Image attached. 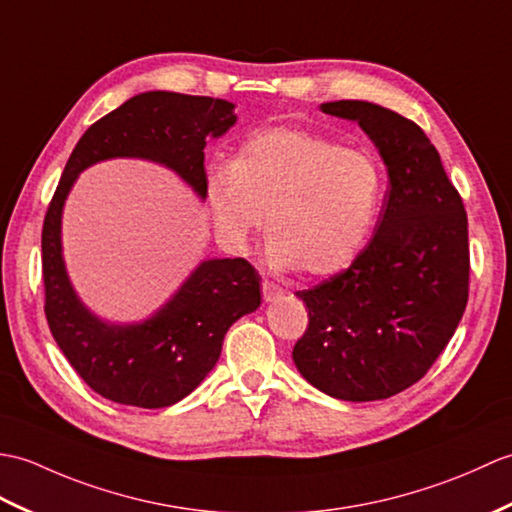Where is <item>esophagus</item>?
<instances>
[{
    "label": "esophagus",
    "mask_w": 512,
    "mask_h": 512,
    "mask_svg": "<svg viewBox=\"0 0 512 512\" xmlns=\"http://www.w3.org/2000/svg\"><path fill=\"white\" fill-rule=\"evenodd\" d=\"M285 293V289L282 287H278V285H274V282H269V280H263V298L267 300V302H271V300H276V298H280V295Z\"/></svg>",
    "instance_id": "34e87169"
}]
</instances>
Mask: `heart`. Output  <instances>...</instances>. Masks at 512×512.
<instances>
[{
	"label": "heart",
	"instance_id": "1",
	"mask_svg": "<svg viewBox=\"0 0 512 512\" xmlns=\"http://www.w3.org/2000/svg\"><path fill=\"white\" fill-rule=\"evenodd\" d=\"M383 197V170L370 151L304 129L247 138L230 168L212 170L208 201L219 232L243 245L263 225L269 263L328 276L366 245Z\"/></svg>",
	"mask_w": 512,
	"mask_h": 512
}]
</instances>
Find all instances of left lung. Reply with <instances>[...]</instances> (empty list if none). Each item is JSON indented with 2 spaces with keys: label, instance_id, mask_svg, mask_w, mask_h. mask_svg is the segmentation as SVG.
<instances>
[{
  "label": "left lung",
  "instance_id": "1",
  "mask_svg": "<svg viewBox=\"0 0 512 512\" xmlns=\"http://www.w3.org/2000/svg\"><path fill=\"white\" fill-rule=\"evenodd\" d=\"M320 109L359 122L388 166L390 188L374 236L352 265L295 293L309 326L293 361L333 399H390L425 377L467 309V212L416 122L366 100Z\"/></svg>",
  "mask_w": 512,
  "mask_h": 512
}]
</instances>
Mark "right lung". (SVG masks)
Listing matches in <instances>:
<instances>
[{"instance_id":"add662e5","label":"right lung","mask_w":512,"mask_h":512,"mask_svg":"<svg viewBox=\"0 0 512 512\" xmlns=\"http://www.w3.org/2000/svg\"><path fill=\"white\" fill-rule=\"evenodd\" d=\"M234 122V105L227 100L146 92L94 122L65 164L41 232L45 317L72 368L113 403L157 410L195 390L219 361L227 328L260 306V276L245 258L203 260L149 320L102 322L67 278L63 203L81 170L113 157L162 164L206 199V138H219Z\"/></svg>"}]
</instances>
